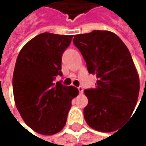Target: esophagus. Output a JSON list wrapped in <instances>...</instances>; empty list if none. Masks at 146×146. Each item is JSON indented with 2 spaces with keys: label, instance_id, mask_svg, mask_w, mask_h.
Returning <instances> with one entry per match:
<instances>
[{
  "label": "esophagus",
  "instance_id": "obj_1",
  "mask_svg": "<svg viewBox=\"0 0 146 146\" xmlns=\"http://www.w3.org/2000/svg\"><path fill=\"white\" fill-rule=\"evenodd\" d=\"M78 89H79V92H80V94H82V93H83V87L80 86V87H78Z\"/></svg>",
  "mask_w": 146,
  "mask_h": 146
}]
</instances>
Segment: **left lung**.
Segmentation results:
<instances>
[{
    "label": "left lung",
    "mask_w": 146,
    "mask_h": 146,
    "mask_svg": "<svg viewBox=\"0 0 146 146\" xmlns=\"http://www.w3.org/2000/svg\"><path fill=\"white\" fill-rule=\"evenodd\" d=\"M74 43L96 74L95 88L85 90L87 125L99 131L118 130L131 116L139 93V78L131 54L120 38L110 31L94 30L74 35Z\"/></svg>",
    "instance_id": "8db88e82"
}]
</instances>
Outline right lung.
I'll list each match as a JSON object with an SVG mask.
<instances>
[{
	"label": "right lung",
	"instance_id": "right-lung-1",
	"mask_svg": "<svg viewBox=\"0 0 146 146\" xmlns=\"http://www.w3.org/2000/svg\"><path fill=\"white\" fill-rule=\"evenodd\" d=\"M72 35L40 34L20 51L13 75L17 110L25 123L42 135H53L66 125L72 100L79 90L56 82L61 72V56Z\"/></svg>",
	"mask_w": 146,
	"mask_h": 146
}]
</instances>
